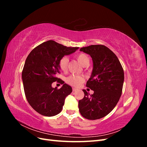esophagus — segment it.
<instances>
[{
	"label": "esophagus",
	"mask_w": 147,
	"mask_h": 147,
	"mask_svg": "<svg viewBox=\"0 0 147 147\" xmlns=\"http://www.w3.org/2000/svg\"><path fill=\"white\" fill-rule=\"evenodd\" d=\"M72 91H77V89L75 88H72Z\"/></svg>",
	"instance_id": "esophagus-1"
}]
</instances>
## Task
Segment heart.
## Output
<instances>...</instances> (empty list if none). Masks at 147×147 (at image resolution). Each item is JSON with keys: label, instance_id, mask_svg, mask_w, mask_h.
I'll return each instance as SVG.
<instances>
[{"label": "heart", "instance_id": "heart-1", "mask_svg": "<svg viewBox=\"0 0 147 147\" xmlns=\"http://www.w3.org/2000/svg\"><path fill=\"white\" fill-rule=\"evenodd\" d=\"M77 59L83 66L86 67L90 64V58L87 55L84 53H80L77 56ZM69 59L66 56H64L59 61V67L63 72H65L68 67ZM66 83L74 87H78L84 81V78L81 75H71L65 79Z\"/></svg>", "mask_w": 147, "mask_h": 147}]
</instances>
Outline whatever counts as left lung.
<instances>
[{"label":"left lung","mask_w":147,"mask_h":147,"mask_svg":"<svg viewBox=\"0 0 147 147\" xmlns=\"http://www.w3.org/2000/svg\"><path fill=\"white\" fill-rule=\"evenodd\" d=\"M80 50L92 57L93 69L86 86L94 93L90 95L83 90L84 96L78 101L79 111L86 119H100L112 112L121 96L123 69L115 53L103 45H92Z\"/></svg>","instance_id":"1"}]
</instances>
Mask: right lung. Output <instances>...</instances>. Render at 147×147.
<instances>
[{
	"label": "right lung",
	"instance_id": "obj_1",
	"mask_svg": "<svg viewBox=\"0 0 147 147\" xmlns=\"http://www.w3.org/2000/svg\"><path fill=\"white\" fill-rule=\"evenodd\" d=\"M77 49L48 40L34 48L27 57L22 72L24 93L30 105L38 113L53 117L61 112L72 89L56 77L60 73L59 61ZM55 81L63 84V86L53 88Z\"/></svg>",
	"mask_w": 147,
	"mask_h": 147
}]
</instances>
